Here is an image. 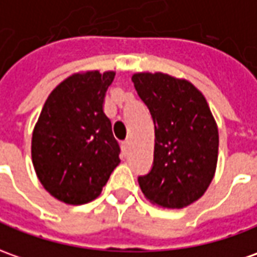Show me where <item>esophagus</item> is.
<instances>
[{"mask_svg": "<svg viewBox=\"0 0 257 257\" xmlns=\"http://www.w3.org/2000/svg\"><path fill=\"white\" fill-rule=\"evenodd\" d=\"M128 147H130V140H125L124 143H123V146H121V148H123V151L127 152V150H128Z\"/></svg>", "mask_w": 257, "mask_h": 257, "instance_id": "1", "label": "esophagus"}]
</instances>
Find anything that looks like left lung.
Wrapping results in <instances>:
<instances>
[{"instance_id": "8db88e82", "label": "left lung", "mask_w": 257, "mask_h": 257, "mask_svg": "<svg viewBox=\"0 0 257 257\" xmlns=\"http://www.w3.org/2000/svg\"><path fill=\"white\" fill-rule=\"evenodd\" d=\"M136 91L155 125L154 164L139 178L147 200L183 208L211 183L218 159V127L206 98L189 81L164 72H137Z\"/></svg>"}]
</instances>
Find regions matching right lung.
I'll list each match as a JSON object with an SVG mask.
<instances>
[{
  "label": "right lung",
  "instance_id": "add662e5",
  "mask_svg": "<svg viewBox=\"0 0 257 257\" xmlns=\"http://www.w3.org/2000/svg\"><path fill=\"white\" fill-rule=\"evenodd\" d=\"M116 72L72 74L44 103L32 134V162L40 183L65 204L98 197L120 164V147L103 111Z\"/></svg>",
  "mask_w": 257,
  "mask_h": 257
}]
</instances>
